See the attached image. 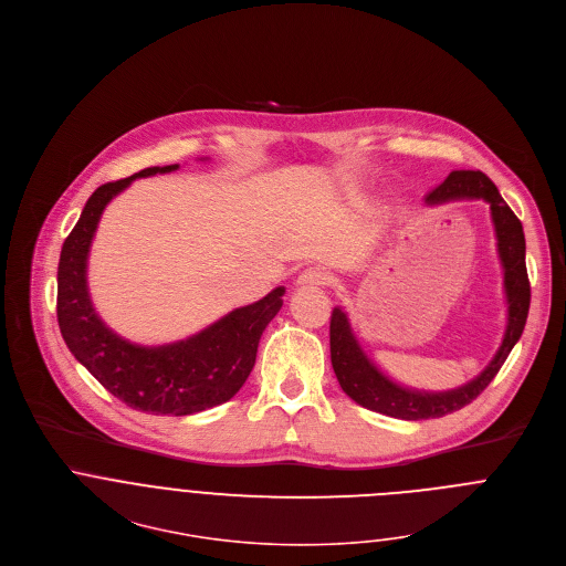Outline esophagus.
<instances>
[{
  "mask_svg": "<svg viewBox=\"0 0 566 566\" xmlns=\"http://www.w3.org/2000/svg\"><path fill=\"white\" fill-rule=\"evenodd\" d=\"M328 282H331V273L326 269H319V266H311V269H306L297 275V286H306V289L326 286Z\"/></svg>",
  "mask_w": 566,
  "mask_h": 566,
  "instance_id": "esophagus-1",
  "label": "esophagus"
}]
</instances>
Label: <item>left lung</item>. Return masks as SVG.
<instances>
[{
  "instance_id": "8db88e82",
  "label": "left lung",
  "mask_w": 566,
  "mask_h": 566,
  "mask_svg": "<svg viewBox=\"0 0 566 566\" xmlns=\"http://www.w3.org/2000/svg\"><path fill=\"white\" fill-rule=\"evenodd\" d=\"M427 205H444L451 200H484L491 207V218L497 238V253L504 269V291L509 302V324L500 350L491 364L469 385L442 391V394H420L391 382L387 375L375 366L361 350L357 337L350 331L348 317L342 308L331 313V364L342 391L355 400L359 407L378 411L400 420H429L442 418L462 407L471 405L497 375L511 348L520 339L528 304L531 284L524 262V231L522 222L502 200L495 184L482 170H453L433 191L427 193Z\"/></svg>"
}]
</instances>
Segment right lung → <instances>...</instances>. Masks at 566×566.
I'll return each instance as SVG.
<instances>
[{
    "instance_id": "right-lung-1",
    "label": "right lung",
    "mask_w": 566,
    "mask_h": 566,
    "mask_svg": "<svg viewBox=\"0 0 566 566\" xmlns=\"http://www.w3.org/2000/svg\"><path fill=\"white\" fill-rule=\"evenodd\" d=\"M175 168L177 164L150 166L102 184L64 240L57 269V322L66 346L108 394L153 416H191L229 402L251 375L260 337L282 308L284 295V286H277L198 335L164 346L130 344L106 328L86 286L88 249L102 211L133 179Z\"/></svg>"
}]
</instances>
